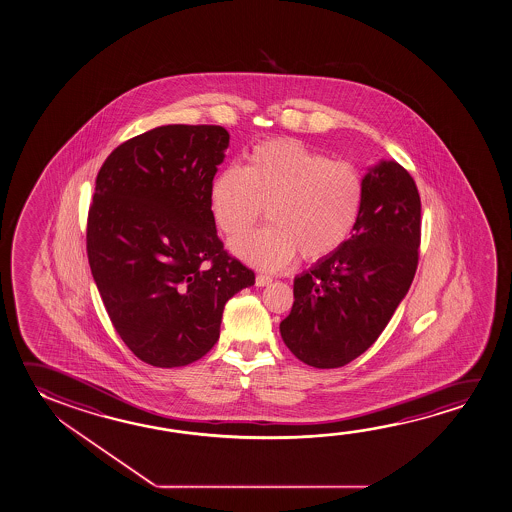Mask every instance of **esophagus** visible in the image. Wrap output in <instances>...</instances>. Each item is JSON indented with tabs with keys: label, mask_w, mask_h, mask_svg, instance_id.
Returning a JSON list of instances; mask_svg holds the SVG:
<instances>
[{
	"label": "esophagus",
	"mask_w": 512,
	"mask_h": 512,
	"mask_svg": "<svg viewBox=\"0 0 512 512\" xmlns=\"http://www.w3.org/2000/svg\"><path fill=\"white\" fill-rule=\"evenodd\" d=\"M270 283H272V277L263 276V274L256 276V286L263 288V286H268Z\"/></svg>",
	"instance_id": "34e87169"
}]
</instances>
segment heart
<instances>
[{"label":"heart","mask_w":512,"mask_h":512,"mask_svg":"<svg viewBox=\"0 0 512 512\" xmlns=\"http://www.w3.org/2000/svg\"><path fill=\"white\" fill-rule=\"evenodd\" d=\"M363 178L354 165L331 162L297 140H267L245 156L242 169L220 171L210 185V208L229 242L244 238L267 206L272 226L236 245L252 267L279 270L301 252L322 260L338 251L356 228Z\"/></svg>","instance_id":"1"}]
</instances>
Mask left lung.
<instances>
[{
	"label": "left lung",
	"instance_id": "left-lung-1",
	"mask_svg": "<svg viewBox=\"0 0 512 512\" xmlns=\"http://www.w3.org/2000/svg\"><path fill=\"white\" fill-rule=\"evenodd\" d=\"M356 228L338 251L293 281L279 331L302 363L338 368L374 345L418 267L422 203L409 172L381 160L363 176Z\"/></svg>",
	"mask_w": 512,
	"mask_h": 512
}]
</instances>
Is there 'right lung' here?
Returning a JSON list of instances; mask_svg holds the SVG:
<instances>
[{"label":"right lung","instance_id":"1","mask_svg":"<svg viewBox=\"0 0 512 512\" xmlns=\"http://www.w3.org/2000/svg\"><path fill=\"white\" fill-rule=\"evenodd\" d=\"M228 146L222 126H160L114 149L96 179L90 270L115 331L147 365L201 359L219 340L226 302L254 284L211 215Z\"/></svg>","mask_w":512,"mask_h":512}]
</instances>
